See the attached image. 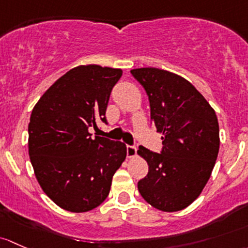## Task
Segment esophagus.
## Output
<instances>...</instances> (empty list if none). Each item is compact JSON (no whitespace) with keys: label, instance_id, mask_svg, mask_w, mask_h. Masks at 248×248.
<instances>
[{"label":"esophagus","instance_id":"esophagus-1","mask_svg":"<svg viewBox=\"0 0 248 248\" xmlns=\"http://www.w3.org/2000/svg\"><path fill=\"white\" fill-rule=\"evenodd\" d=\"M126 155L127 157H134L137 155V147L136 145H126Z\"/></svg>","mask_w":248,"mask_h":248}]
</instances>
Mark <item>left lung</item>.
Segmentation results:
<instances>
[{
    "label": "left lung",
    "mask_w": 248,
    "mask_h": 248,
    "mask_svg": "<svg viewBox=\"0 0 248 248\" xmlns=\"http://www.w3.org/2000/svg\"><path fill=\"white\" fill-rule=\"evenodd\" d=\"M131 74L145 89L150 118L163 134L161 153L139 147L149 170L137 187L154 208L183 210L201 195L215 166L217 117L200 92L177 74L157 68L134 69Z\"/></svg>",
    "instance_id": "obj_1"
}]
</instances>
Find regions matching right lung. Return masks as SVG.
Segmentation results:
<instances>
[{
    "label": "right lung",
    "mask_w": 248,
    "mask_h": 248,
    "mask_svg": "<svg viewBox=\"0 0 248 248\" xmlns=\"http://www.w3.org/2000/svg\"><path fill=\"white\" fill-rule=\"evenodd\" d=\"M121 69L80 65L58 78L31 114L29 154L43 191L58 206L86 213L100 205L112 177L126 157V145L92 137L106 108Z\"/></svg>",
    "instance_id": "add662e5"
}]
</instances>
